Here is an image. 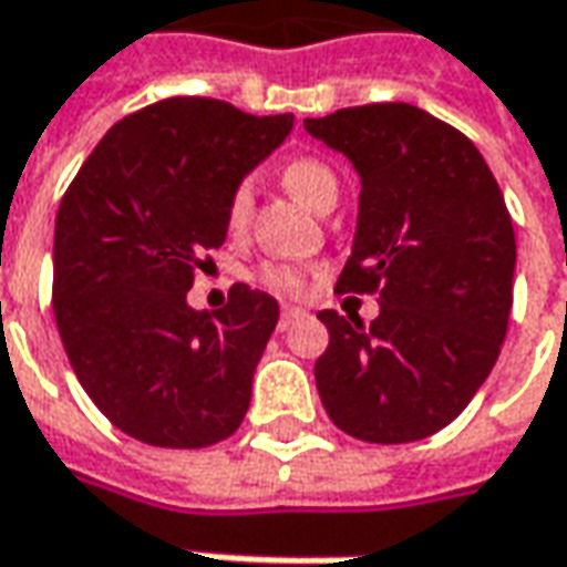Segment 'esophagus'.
<instances>
[{"mask_svg":"<svg viewBox=\"0 0 567 567\" xmlns=\"http://www.w3.org/2000/svg\"><path fill=\"white\" fill-rule=\"evenodd\" d=\"M306 318V309H296V306H284V311H280V321H277V328L287 330L292 328L296 321H302Z\"/></svg>","mask_w":567,"mask_h":567,"instance_id":"34e87169","label":"esophagus"}]
</instances>
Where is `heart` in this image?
Returning <instances> with one entry per match:
<instances>
[{
	"mask_svg": "<svg viewBox=\"0 0 567 567\" xmlns=\"http://www.w3.org/2000/svg\"><path fill=\"white\" fill-rule=\"evenodd\" d=\"M284 186L290 189L299 203L309 205L315 212L324 203H330V199H337V174L324 162H318V158H292L290 165L284 168ZM249 208H252V186L243 181L230 193V205H227L230 227H243L246 218H249ZM261 280L268 287L284 292H296L302 287V275L296 268H290V265H268L261 271Z\"/></svg>",
	"mask_w": 567,
	"mask_h": 567,
	"instance_id": "heart-1",
	"label": "heart"
}]
</instances>
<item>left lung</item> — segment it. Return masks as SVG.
<instances>
[{
	"mask_svg": "<svg viewBox=\"0 0 567 567\" xmlns=\"http://www.w3.org/2000/svg\"><path fill=\"white\" fill-rule=\"evenodd\" d=\"M362 181L337 290L381 292V315L318 311L330 343L315 383L330 421L364 443H415L487 381L512 311L515 230L465 133L405 102L306 117Z\"/></svg>",
	"mask_w": 567,
	"mask_h": 567,
	"instance_id": "1",
	"label": "left lung"
}]
</instances>
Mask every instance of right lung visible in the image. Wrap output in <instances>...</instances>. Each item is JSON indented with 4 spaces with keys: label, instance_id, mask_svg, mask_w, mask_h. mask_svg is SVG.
<instances>
[{
    "label": "right lung",
    "instance_id": "obj_1",
    "mask_svg": "<svg viewBox=\"0 0 567 567\" xmlns=\"http://www.w3.org/2000/svg\"><path fill=\"white\" fill-rule=\"evenodd\" d=\"M290 131L292 115L162 99L117 121L64 193L55 324L86 396L140 443L203 450L246 417L280 306L246 284L218 311L186 292L227 239L230 193Z\"/></svg>",
    "mask_w": 567,
    "mask_h": 567
}]
</instances>
